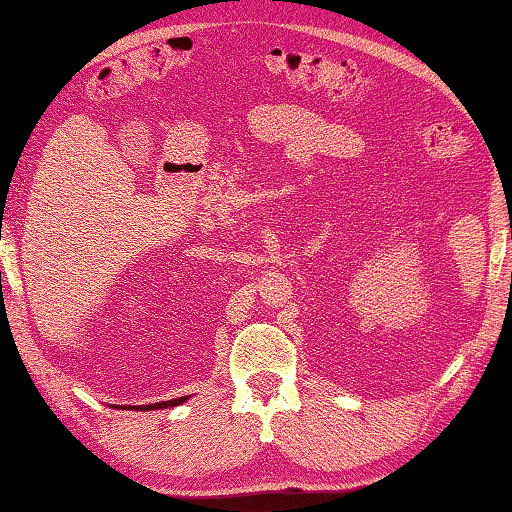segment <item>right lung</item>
I'll return each mask as SVG.
<instances>
[{
    "mask_svg": "<svg viewBox=\"0 0 512 512\" xmlns=\"http://www.w3.org/2000/svg\"><path fill=\"white\" fill-rule=\"evenodd\" d=\"M187 397H180V399H171V401H162V403H153V406H133V410H156V408H171V406H180V403H185ZM131 408V406H127Z\"/></svg>",
    "mask_w": 512,
    "mask_h": 512,
    "instance_id": "1",
    "label": "right lung"
}]
</instances>
